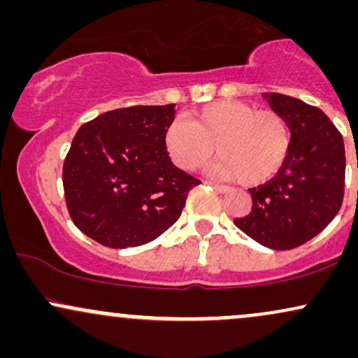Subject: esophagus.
Returning a JSON list of instances; mask_svg holds the SVG:
<instances>
[{
  "label": "esophagus",
  "mask_w": 358,
  "mask_h": 358,
  "mask_svg": "<svg viewBox=\"0 0 358 358\" xmlns=\"http://www.w3.org/2000/svg\"><path fill=\"white\" fill-rule=\"evenodd\" d=\"M207 183L210 185V187H213V190H217V192H220V193L229 192V187H225V185H219V183H215V182H207Z\"/></svg>",
  "instance_id": "1"
}]
</instances>
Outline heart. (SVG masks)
<instances>
[{"mask_svg": "<svg viewBox=\"0 0 358 358\" xmlns=\"http://www.w3.org/2000/svg\"><path fill=\"white\" fill-rule=\"evenodd\" d=\"M163 145L180 170H196L220 155L213 171L222 178L261 185L286 163L291 133L281 114L257 110L244 101H217L192 114L190 122L175 119L166 126Z\"/></svg>", "mask_w": 358, "mask_h": 358, "instance_id": "heart-1", "label": "heart"}]
</instances>
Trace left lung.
<instances>
[{
    "instance_id": "1",
    "label": "left lung",
    "mask_w": 358,
    "mask_h": 358,
    "mask_svg": "<svg viewBox=\"0 0 358 358\" xmlns=\"http://www.w3.org/2000/svg\"><path fill=\"white\" fill-rule=\"evenodd\" d=\"M262 97L287 122L289 155L271 182L250 188L252 208L234 224L266 248L294 249L318 236L342 207L343 138L322 109L285 94Z\"/></svg>"
}]
</instances>
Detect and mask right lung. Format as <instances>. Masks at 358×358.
I'll list each match as a JSON object with an SVG mask.
<instances>
[{
  "label": "right lung",
  "instance_id": "add662e5",
  "mask_svg": "<svg viewBox=\"0 0 358 358\" xmlns=\"http://www.w3.org/2000/svg\"><path fill=\"white\" fill-rule=\"evenodd\" d=\"M173 119L175 104L133 106L79 127L62 180L80 232L106 248H136L178 220L200 182L166 153L163 134Z\"/></svg>",
  "mask_w": 358,
  "mask_h": 358
}]
</instances>
